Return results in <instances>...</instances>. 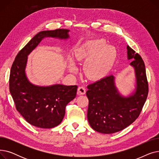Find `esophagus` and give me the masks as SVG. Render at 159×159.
Masks as SVG:
<instances>
[{"instance_id": "obj_1", "label": "esophagus", "mask_w": 159, "mask_h": 159, "mask_svg": "<svg viewBox=\"0 0 159 159\" xmlns=\"http://www.w3.org/2000/svg\"><path fill=\"white\" fill-rule=\"evenodd\" d=\"M78 93L79 95H84L86 93V88L84 86H79L78 88Z\"/></svg>"}]
</instances>
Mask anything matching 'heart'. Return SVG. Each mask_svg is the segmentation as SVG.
Instances as JSON below:
<instances>
[{"label": "heart", "mask_w": 159, "mask_h": 159, "mask_svg": "<svg viewBox=\"0 0 159 159\" xmlns=\"http://www.w3.org/2000/svg\"><path fill=\"white\" fill-rule=\"evenodd\" d=\"M75 59L86 61L84 73L91 80H100L110 73L117 57V51L111 45H107L103 39L90 40L79 47L75 54ZM69 69L75 72L77 68L73 58L69 61Z\"/></svg>", "instance_id": "b5f03b06"}]
</instances>
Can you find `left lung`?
<instances>
[{
	"mask_svg": "<svg viewBox=\"0 0 159 159\" xmlns=\"http://www.w3.org/2000/svg\"><path fill=\"white\" fill-rule=\"evenodd\" d=\"M128 59L135 69L136 89L129 97L120 95L115 85L113 75L103 78L87 88L89 100L88 120L95 131L111 134L120 131L131 124L138 117L148 94L145 64L140 55L129 46Z\"/></svg>",
	"mask_w": 159,
	"mask_h": 159,
	"instance_id": "left-lung-1",
	"label": "left lung"
}]
</instances>
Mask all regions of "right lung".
I'll list each match as a JSON object with an SVG mask.
<instances>
[{
    "label": "right lung",
    "mask_w": 159,
    "mask_h": 159,
    "mask_svg": "<svg viewBox=\"0 0 159 159\" xmlns=\"http://www.w3.org/2000/svg\"><path fill=\"white\" fill-rule=\"evenodd\" d=\"M69 31L57 29L38 33L16 55L11 66L9 85L15 107L25 120L34 126L48 129L60 124L66 106L76 97L77 86L33 85L25 73L28 55L44 38L68 39Z\"/></svg>",
    "instance_id": "obj_1"
}]
</instances>
